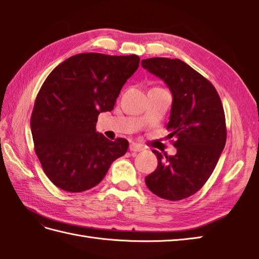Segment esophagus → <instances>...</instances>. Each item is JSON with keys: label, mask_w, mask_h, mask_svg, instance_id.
<instances>
[{"label": "esophagus", "mask_w": 259, "mask_h": 259, "mask_svg": "<svg viewBox=\"0 0 259 259\" xmlns=\"http://www.w3.org/2000/svg\"><path fill=\"white\" fill-rule=\"evenodd\" d=\"M129 149H130V151H133V152H139V151L144 150V147H142L139 144H131L130 147H129Z\"/></svg>", "instance_id": "obj_1"}]
</instances>
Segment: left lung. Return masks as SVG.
I'll use <instances>...</instances> for the list:
<instances>
[{
	"mask_svg": "<svg viewBox=\"0 0 259 259\" xmlns=\"http://www.w3.org/2000/svg\"><path fill=\"white\" fill-rule=\"evenodd\" d=\"M141 67L163 80L172 93L168 138L175 156L152 150L158 159L146 185L162 199L181 200L206 184L226 145V119L214 87L179 59L151 58Z\"/></svg>",
	"mask_w": 259,
	"mask_h": 259,
	"instance_id": "8db88e82",
	"label": "left lung"
}]
</instances>
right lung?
I'll list each match as a JSON object with an SVG mask.
<instances>
[{
    "label": "right lung",
    "instance_id": "add662e5",
    "mask_svg": "<svg viewBox=\"0 0 259 259\" xmlns=\"http://www.w3.org/2000/svg\"><path fill=\"white\" fill-rule=\"evenodd\" d=\"M140 58L80 53L54 69L38 91L31 115L34 150L48 178L62 190L97 186L129 142L97 133L98 115L111 111Z\"/></svg>",
    "mask_w": 259,
    "mask_h": 259
}]
</instances>
